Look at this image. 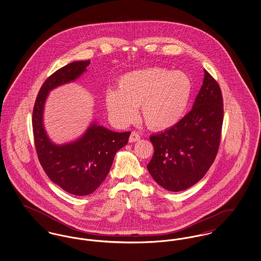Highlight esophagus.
Here are the masks:
<instances>
[{"label":"esophagus","instance_id":"1","mask_svg":"<svg viewBox=\"0 0 261 261\" xmlns=\"http://www.w3.org/2000/svg\"><path fill=\"white\" fill-rule=\"evenodd\" d=\"M139 140H140V135L136 132H132L131 135L129 137V142L130 143H134V142H137Z\"/></svg>","mask_w":261,"mask_h":261}]
</instances>
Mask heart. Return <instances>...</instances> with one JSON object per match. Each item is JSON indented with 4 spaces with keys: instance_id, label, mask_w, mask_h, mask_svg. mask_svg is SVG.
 <instances>
[{
    "instance_id": "obj_1",
    "label": "heart",
    "mask_w": 261,
    "mask_h": 261,
    "mask_svg": "<svg viewBox=\"0 0 261 261\" xmlns=\"http://www.w3.org/2000/svg\"><path fill=\"white\" fill-rule=\"evenodd\" d=\"M193 92L191 78L182 71L162 67L134 70L122 75L118 90L110 89L106 103L112 120L125 126L142 115L150 129L163 131L177 124L186 112Z\"/></svg>"
}]
</instances>
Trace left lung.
I'll use <instances>...</instances> for the list:
<instances>
[{
    "mask_svg": "<svg viewBox=\"0 0 261 261\" xmlns=\"http://www.w3.org/2000/svg\"><path fill=\"white\" fill-rule=\"evenodd\" d=\"M222 123L221 90L204 69L191 112L172 128L149 137L154 152L147 168L153 180L170 192L197 184L215 160Z\"/></svg>",
    "mask_w": 261,
    "mask_h": 261,
    "instance_id": "left-lung-1",
    "label": "left lung"
}]
</instances>
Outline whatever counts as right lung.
<instances>
[{"instance_id":"1","label":"right lung","mask_w":261,"mask_h":261,"mask_svg":"<svg viewBox=\"0 0 261 261\" xmlns=\"http://www.w3.org/2000/svg\"><path fill=\"white\" fill-rule=\"evenodd\" d=\"M90 61L73 62L44 82L35 101L32 125L38 159L50 181L74 196L95 192L110 172L117 150L128 143L131 132H114L94 121L82 136L65 144L50 140L44 125V109L51 90L73 82L85 71Z\"/></svg>"}]
</instances>
